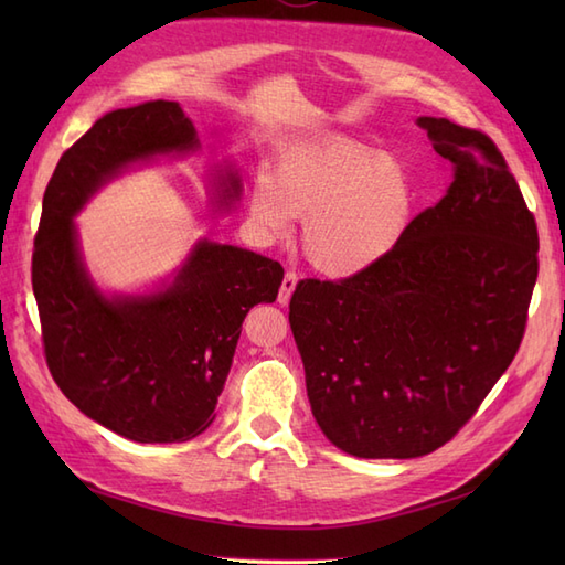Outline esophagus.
I'll list each match as a JSON object with an SVG mask.
<instances>
[{"label": "esophagus", "instance_id": "esophagus-1", "mask_svg": "<svg viewBox=\"0 0 565 565\" xmlns=\"http://www.w3.org/2000/svg\"><path fill=\"white\" fill-rule=\"evenodd\" d=\"M296 281H298V276L294 271H286L284 274V281H281V289H279V303L281 306L289 303V298H291V294L296 289Z\"/></svg>", "mask_w": 565, "mask_h": 565}]
</instances>
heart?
Masks as SVG:
<instances>
[{"mask_svg": "<svg viewBox=\"0 0 565 565\" xmlns=\"http://www.w3.org/2000/svg\"><path fill=\"white\" fill-rule=\"evenodd\" d=\"M415 189L403 167L354 138H326L289 150L274 179L249 186V218L269 239L303 221L306 259L328 276H354L388 257L407 231Z\"/></svg>", "mask_w": 565, "mask_h": 565, "instance_id": "1", "label": "heart"}]
</instances>
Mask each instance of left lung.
Wrapping results in <instances>:
<instances>
[{
	"label": "left lung",
	"mask_w": 565,
	"mask_h": 565,
	"mask_svg": "<svg viewBox=\"0 0 565 565\" xmlns=\"http://www.w3.org/2000/svg\"><path fill=\"white\" fill-rule=\"evenodd\" d=\"M454 167L435 206L388 257L340 281L306 279L289 306L310 411L359 459L447 444L520 350L539 233L502 152L481 130L419 116Z\"/></svg>",
	"instance_id": "8db88e82"
}]
</instances>
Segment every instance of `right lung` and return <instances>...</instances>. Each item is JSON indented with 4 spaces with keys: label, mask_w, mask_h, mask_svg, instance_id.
I'll list each match as a JSON object with an SVG mask.
<instances>
[{
    "label": "right lung",
    "mask_w": 565,
    "mask_h": 565,
    "mask_svg": "<svg viewBox=\"0 0 565 565\" xmlns=\"http://www.w3.org/2000/svg\"><path fill=\"white\" fill-rule=\"evenodd\" d=\"M199 148L177 102L102 116L60 158L35 233L31 281L47 369L84 415L140 444L189 441L213 423L247 310L276 301L284 267L199 239L162 289L106 296L84 267L72 218L130 164ZM215 191L218 206H231L239 177L221 172Z\"/></svg>",
    "instance_id": "1"
}]
</instances>
